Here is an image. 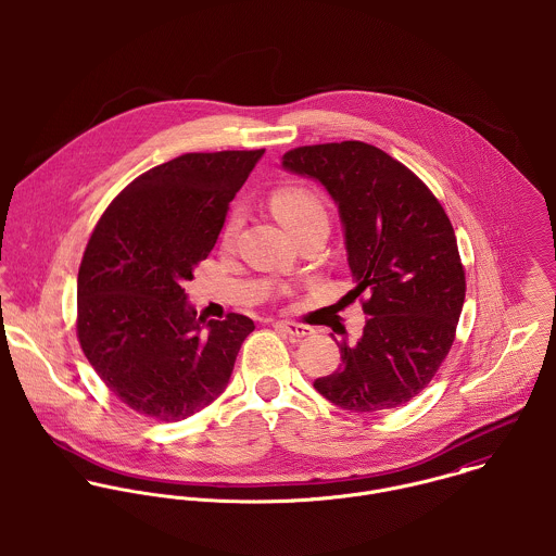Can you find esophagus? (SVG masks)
<instances>
[{"mask_svg":"<svg viewBox=\"0 0 556 556\" xmlns=\"http://www.w3.org/2000/svg\"><path fill=\"white\" fill-rule=\"evenodd\" d=\"M276 327H280L282 331H287L293 338H306V336L313 333V329L308 325H300V323H293V320H278Z\"/></svg>","mask_w":556,"mask_h":556,"instance_id":"obj_1","label":"esophagus"}]
</instances>
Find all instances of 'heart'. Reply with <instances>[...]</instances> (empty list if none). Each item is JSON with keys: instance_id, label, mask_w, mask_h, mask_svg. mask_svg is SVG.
Segmentation results:
<instances>
[{"instance_id": "1", "label": "heart", "mask_w": 556, "mask_h": 556, "mask_svg": "<svg viewBox=\"0 0 556 556\" xmlns=\"http://www.w3.org/2000/svg\"><path fill=\"white\" fill-rule=\"evenodd\" d=\"M271 210L276 214V218L291 231H300L308 225H327V207L323 203V199L318 197L315 190L304 188V186H287L274 192L271 197ZM239 225H241V216L239 212H233L231 218L227 220L225 233L223 238L225 241L238 236Z\"/></svg>"}]
</instances>
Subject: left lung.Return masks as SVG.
I'll return each mask as SVG.
<instances>
[{
	"mask_svg": "<svg viewBox=\"0 0 556 556\" xmlns=\"http://www.w3.org/2000/svg\"><path fill=\"white\" fill-rule=\"evenodd\" d=\"M282 168L333 199L353 295H370L362 338L340 342V368L315 390L351 413L396 408L432 381L456 336L467 287L452 223L417 175L362 141L291 150Z\"/></svg>",
	"mask_w": 556,
	"mask_h": 556,
	"instance_id": "8db88e82",
	"label": "left lung"
}]
</instances>
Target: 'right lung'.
<instances>
[{"label": "right lung", "mask_w": 556, "mask_h": 556, "mask_svg": "<svg viewBox=\"0 0 556 556\" xmlns=\"http://www.w3.org/2000/svg\"><path fill=\"white\" fill-rule=\"evenodd\" d=\"M265 150L184 154L128 184L98 220L77 280L80 349L132 410L181 421L227 390L252 318L197 317L184 282Z\"/></svg>", "instance_id": "right-lung-1"}]
</instances>
